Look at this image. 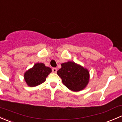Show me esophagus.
Here are the masks:
<instances>
[{
  "label": "esophagus",
  "instance_id": "34e87169",
  "mask_svg": "<svg viewBox=\"0 0 122 122\" xmlns=\"http://www.w3.org/2000/svg\"><path fill=\"white\" fill-rule=\"evenodd\" d=\"M57 71V69L56 68H53L52 69V72L53 73H56Z\"/></svg>",
  "mask_w": 122,
  "mask_h": 122
}]
</instances>
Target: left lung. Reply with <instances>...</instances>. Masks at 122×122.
I'll use <instances>...</instances> for the list:
<instances>
[{"instance_id": "obj_1", "label": "left lung", "mask_w": 122, "mask_h": 122, "mask_svg": "<svg viewBox=\"0 0 122 122\" xmlns=\"http://www.w3.org/2000/svg\"><path fill=\"white\" fill-rule=\"evenodd\" d=\"M57 74L64 85L72 91L82 90L89 81V72L75 62L69 61L61 64Z\"/></svg>"}]
</instances>
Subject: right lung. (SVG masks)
I'll return each instance as SVG.
<instances>
[{
  "label": "right lung",
  "instance_id": "obj_1",
  "mask_svg": "<svg viewBox=\"0 0 122 122\" xmlns=\"http://www.w3.org/2000/svg\"><path fill=\"white\" fill-rule=\"evenodd\" d=\"M50 72L51 69L45 66L44 64H36L24 74V79L29 86H36L44 82Z\"/></svg>",
  "mask_w": 122,
  "mask_h": 122
}]
</instances>
